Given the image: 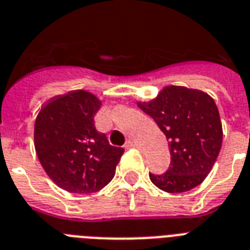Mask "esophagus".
<instances>
[{"instance_id": "34e87169", "label": "esophagus", "mask_w": 250, "mask_h": 250, "mask_svg": "<svg viewBox=\"0 0 250 250\" xmlns=\"http://www.w3.org/2000/svg\"><path fill=\"white\" fill-rule=\"evenodd\" d=\"M127 146H129V148H137L139 144H137L135 140H131V139H129V140L127 141Z\"/></svg>"}]
</instances>
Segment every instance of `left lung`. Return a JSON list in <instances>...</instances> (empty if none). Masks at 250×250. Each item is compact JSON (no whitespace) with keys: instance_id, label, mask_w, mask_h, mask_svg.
I'll return each mask as SVG.
<instances>
[{"instance_id":"8db88e82","label":"left lung","mask_w":250,"mask_h":250,"mask_svg":"<svg viewBox=\"0 0 250 250\" xmlns=\"http://www.w3.org/2000/svg\"><path fill=\"white\" fill-rule=\"evenodd\" d=\"M137 106L154 119L170 146V166L164 174H149L153 184L168 193L201 184L217 161L223 139L213 98L201 90L168 85L154 100Z\"/></svg>"}]
</instances>
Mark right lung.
I'll use <instances>...</instances> for the list:
<instances>
[{
	"mask_svg": "<svg viewBox=\"0 0 250 250\" xmlns=\"http://www.w3.org/2000/svg\"><path fill=\"white\" fill-rule=\"evenodd\" d=\"M101 101L85 90L57 96L35 122V149L48 176L71 193H93L107 186L125 152L98 132L94 115Z\"/></svg>",
	"mask_w": 250,
	"mask_h": 250,
	"instance_id": "1",
	"label": "right lung"
}]
</instances>
